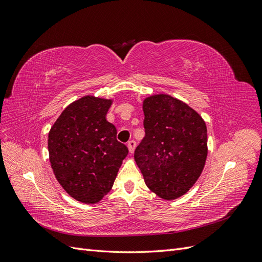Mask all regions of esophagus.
<instances>
[{
	"mask_svg": "<svg viewBox=\"0 0 262 262\" xmlns=\"http://www.w3.org/2000/svg\"><path fill=\"white\" fill-rule=\"evenodd\" d=\"M136 145H137L136 141H133V140L129 141V143H128V148H129V152H130L131 154L134 152V148H136Z\"/></svg>",
	"mask_w": 262,
	"mask_h": 262,
	"instance_id": "34e87169",
	"label": "esophagus"
}]
</instances>
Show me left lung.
Instances as JSON below:
<instances>
[{"label": "left lung", "instance_id": "8db88e82", "mask_svg": "<svg viewBox=\"0 0 262 262\" xmlns=\"http://www.w3.org/2000/svg\"><path fill=\"white\" fill-rule=\"evenodd\" d=\"M143 112L145 137L134 160L150 191L165 200L177 199L204 168L207 125L195 110L167 94L145 98Z\"/></svg>", "mask_w": 262, "mask_h": 262}]
</instances>
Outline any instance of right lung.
Masks as SVG:
<instances>
[{"label": "right lung", "mask_w": 262, "mask_h": 262, "mask_svg": "<svg viewBox=\"0 0 262 262\" xmlns=\"http://www.w3.org/2000/svg\"><path fill=\"white\" fill-rule=\"evenodd\" d=\"M113 99L87 95L63 110L48 136L49 160L59 184L75 200L97 203L113 188L128 147L106 115Z\"/></svg>", "instance_id": "add662e5"}]
</instances>
